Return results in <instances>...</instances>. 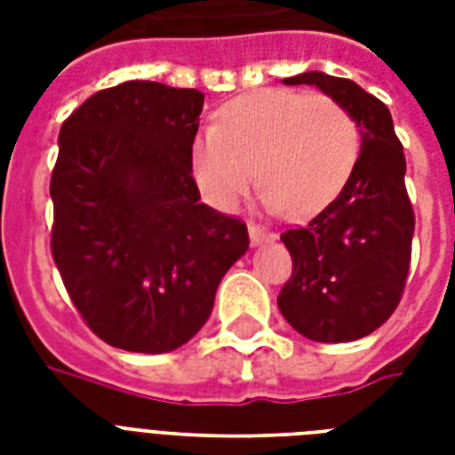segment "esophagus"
<instances>
[{
    "label": "esophagus",
    "mask_w": 455,
    "mask_h": 455,
    "mask_svg": "<svg viewBox=\"0 0 455 455\" xmlns=\"http://www.w3.org/2000/svg\"><path fill=\"white\" fill-rule=\"evenodd\" d=\"M248 231H250V241L255 243V245H259V243H269L276 238V234H274V231L259 227V224H255V221H250Z\"/></svg>",
    "instance_id": "esophagus-1"
}]
</instances>
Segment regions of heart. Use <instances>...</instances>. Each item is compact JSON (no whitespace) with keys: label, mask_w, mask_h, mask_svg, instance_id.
Segmentation results:
<instances>
[{"label":"heart","mask_w":455,"mask_h":455,"mask_svg":"<svg viewBox=\"0 0 455 455\" xmlns=\"http://www.w3.org/2000/svg\"><path fill=\"white\" fill-rule=\"evenodd\" d=\"M361 151L359 124L328 94L262 89L227 103L191 144L203 198L231 212L257 181L269 210L304 220L345 188Z\"/></svg>","instance_id":"heart-1"}]
</instances>
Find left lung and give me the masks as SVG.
<instances>
[{"label": "left lung", "instance_id": "1", "mask_svg": "<svg viewBox=\"0 0 455 455\" xmlns=\"http://www.w3.org/2000/svg\"><path fill=\"white\" fill-rule=\"evenodd\" d=\"M338 99L359 124L361 153L339 196L281 241L292 274L278 295L285 321L314 342H352L380 328L403 295L416 214L403 184L406 157L387 106L352 80L285 77Z\"/></svg>", "mask_w": 455, "mask_h": 455}]
</instances>
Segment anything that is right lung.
<instances>
[{"label":"right lung","instance_id":"right-lung-1","mask_svg":"<svg viewBox=\"0 0 455 455\" xmlns=\"http://www.w3.org/2000/svg\"><path fill=\"white\" fill-rule=\"evenodd\" d=\"M203 94L123 82L59 134L52 255L89 331L127 352L177 349L203 328L245 221L205 203L191 174Z\"/></svg>","mask_w":455,"mask_h":455}]
</instances>
